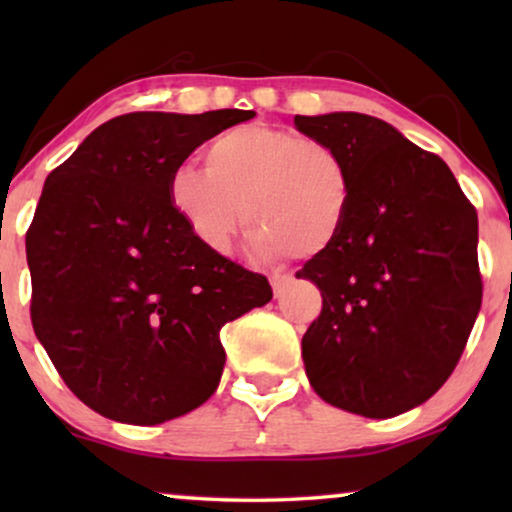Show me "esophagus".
<instances>
[{
    "label": "esophagus",
    "instance_id": "34e87169",
    "mask_svg": "<svg viewBox=\"0 0 512 512\" xmlns=\"http://www.w3.org/2000/svg\"><path fill=\"white\" fill-rule=\"evenodd\" d=\"M291 275H275L270 279V284H272V293H275V298H282L284 296V291L289 289V284H291Z\"/></svg>",
    "mask_w": 512,
    "mask_h": 512
}]
</instances>
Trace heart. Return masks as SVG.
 <instances>
[{
  "label": "heart",
  "mask_w": 512,
  "mask_h": 512,
  "mask_svg": "<svg viewBox=\"0 0 512 512\" xmlns=\"http://www.w3.org/2000/svg\"><path fill=\"white\" fill-rule=\"evenodd\" d=\"M207 170L181 163L167 179V202L200 247L228 254L242 226L251 254L319 258L345 233L354 179L345 156L317 139L265 123L221 132L205 151Z\"/></svg>",
  "instance_id": "1"
}]
</instances>
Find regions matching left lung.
Masks as SVG:
<instances>
[{
	"mask_svg": "<svg viewBox=\"0 0 512 512\" xmlns=\"http://www.w3.org/2000/svg\"><path fill=\"white\" fill-rule=\"evenodd\" d=\"M345 156L352 212L338 244L296 277L319 286L305 373L326 403L396 417L452 375L482 303L478 214L443 160L356 111L293 118Z\"/></svg>",
	"mask_w": 512,
	"mask_h": 512,
	"instance_id": "obj_1",
	"label": "left lung"
}]
</instances>
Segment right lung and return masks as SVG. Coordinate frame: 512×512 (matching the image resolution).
<instances>
[{
	"mask_svg": "<svg viewBox=\"0 0 512 512\" xmlns=\"http://www.w3.org/2000/svg\"><path fill=\"white\" fill-rule=\"evenodd\" d=\"M256 111H137L48 174L27 230L32 326L88 408L123 424L181 417L219 387L221 328L270 303L268 279L193 240L167 179Z\"/></svg>",
	"mask_w": 512,
	"mask_h": 512,
	"instance_id": "1",
	"label": "right lung"
}]
</instances>
